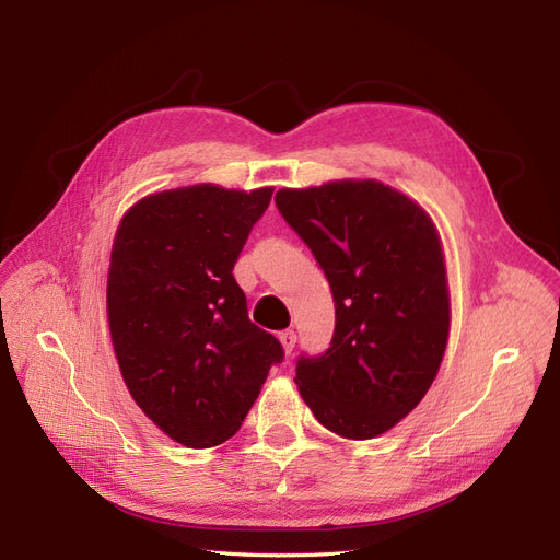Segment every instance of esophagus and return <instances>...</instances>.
<instances>
[{"instance_id": "esophagus-1", "label": "esophagus", "mask_w": 560, "mask_h": 560, "mask_svg": "<svg viewBox=\"0 0 560 560\" xmlns=\"http://www.w3.org/2000/svg\"><path fill=\"white\" fill-rule=\"evenodd\" d=\"M278 338H280V343H282L284 352H287V354H292V350H294V346H296V331H292V329H284V331H280V334H278Z\"/></svg>"}]
</instances>
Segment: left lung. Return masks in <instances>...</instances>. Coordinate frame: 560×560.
Segmentation results:
<instances>
[{"label":"left lung","instance_id":"1","mask_svg":"<svg viewBox=\"0 0 560 560\" xmlns=\"http://www.w3.org/2000/svg\"><path fill=\"white\" fill-rule=\"evenodd\" d=\"M276 206L329 280V348L296 362L299 393L327 430L374 439L409 416L442 364L451 303L428 212L376 179L280 189Z\"/></svg>","mask_w":560,"mask_h":560}]
</instances>
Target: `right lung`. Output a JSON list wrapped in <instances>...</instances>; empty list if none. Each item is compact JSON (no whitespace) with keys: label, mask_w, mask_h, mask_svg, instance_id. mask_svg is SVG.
<instances>
[{"label":"right lung","mask_w":560,"mask_h":560,"mask_svg":"<svg viewBox=\"0 0 560 560\" xmlns=\"http://www.w3.org/2000/svg\"><path fill=\"white\" fill-rule=\"evenodd\" d=\"M273 189L214 184L147 196L118 224L107 278L121 376L149 420L189 448L224 444L284 350L247 317L233 266Z\"/></svg>","instance_id":"right-lung-1"}]
</instances>
